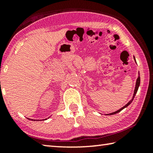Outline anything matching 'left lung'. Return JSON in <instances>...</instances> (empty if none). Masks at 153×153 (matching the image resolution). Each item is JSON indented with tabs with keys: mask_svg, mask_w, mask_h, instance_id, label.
Segmentation results:
<instances>
[{
	"mask_svg": "<svg viewBox=\"0 0 153 153\" xmlns=\"http://www.w3.org/2000/svg\"><path fill=\"white\" fill-rule=\"evenodd\" d=\"M134 60H135V57H134ZM135 62H136V61H135ZM140 84V73H139V74H138V77H137V80H136V83H135V89H134V93H133V95L132 99H131V100L129 101V102H128L127 104H126V105H125V106H123V108H121L120 109V110H118L116 111H114V112H112V113L107 114H106V115H114V114H117V113H118V112H120V111H122V110H123V109H125V108H126L127 107H128V106H129V105H130V104L131 103V102H132L133 100V99H134L135 94H136L137 92V90H138V88H139Z\"/></svg>",
	"mask_w": 153,
	"mask_h": 153,
	"instance_id": "obj_1",
	"label": "left lung"
}]
</instances>
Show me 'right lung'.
Listing matches in <instances>:
<instances>
[{"label": "right lung", "instance_id": "1", "mask_svg": "<svg viewBox=\"0 0 153 153\" xmlns=\"http://www.w3.org/2000/svg\"><path fill=\"white\" fill-rule=\"evenodd\" d=\"M50 117H49V118H50ZM29 120H30V119H29ZM31 120H33V121H35V120H33V119H31ZM47 120V118H45V119H43V120ZM36 121H37V120H36Z\"/></svg>", "mask_w": 153, "mask_h": 153}]
</instances>
